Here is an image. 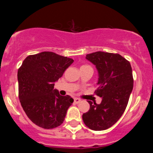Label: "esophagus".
<instances>
[{
    "label": "esophagus",
    "instance_id": "esophagus-1",
    "mask_svg": "<svg viewBox=\"0 0 153 153\" xmlns=\"http://www.w3.org/2000/svg\"><path fill=\"white\" fill-rule=\"evenodd\" d=\"M80 100H79V99H78V98H75L74 99V102H75V103H79V102H80Z\"/></svg>",
    "mask_w": 153,
    "mask_h": 153
}]
</instances>
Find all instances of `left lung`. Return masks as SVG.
I'll use <instances>...</instances> for the list:
<instances>
[{"label":"left lung","mask_w":153,"mask_h":153,"mask_svg":"<svg viewBox=\"0 0 153 153\" xmlns=\"http://www.w3.org/2000/svg\"><path fill=\"white\" fill-rule=\"evenodd\" d=\"M86 58L98 70V87L94 93L102 101L100 104L88 101L90 108L83 114V123L93 130H105L120 120L126 108L133 88L132 67L118 53L98 51Z\"/></svg>","instance_id":"obj_1"}]
</instances>
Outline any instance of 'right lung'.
<instances>
[{
  "label": "right lung",
  "mask_w": 153,
  "mask_h": 153,
  "mask_svg": "<svg viewBox=\"0 0 153 153\" xmlns=\"http://www.w3.org/2000/svg\"><path fill=\"white\" fill-rule=\"evenodd\" d=\"M74 60L53 52L29 55L17 71L18 96L28 118L43 129L61 125L74 102L70 96H61L54 83Z\"/></svg>",
  "instance_id": "right-lung-1"
}]
</instances>
